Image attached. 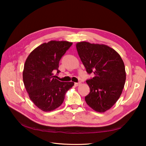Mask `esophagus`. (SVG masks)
Masks as SVG:
<instances>
[{
  "label": "esophagus",
  "mask_w": 146,
  "mask_h": 146,
  "mask_svg": "<svg viewBox=\"0 0 146 146\" xmlns=\"http://www.w3.org/2000/svg\"><path fill=\"white\" fill-rule=\"evenodd\" d=\"M80 82H78V83H74V85H75V86H79V85H80Z\"/></svg>",
  "instance_id": "esophagus-1"
}]
</instances>
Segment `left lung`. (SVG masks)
I'll return each mask as SVG.
<instances>
[{"label": "left lung", "mask_w": 146, "mask_h": 146, "mask_svg": "<svg viewBox=\"0 0 146 146\" xmlns=\"http://www.w3.org/2000/svg\"><path fill=\"white\" fill-rule=\"evenodd\" d=\"M78 54L88 74L94 77L86 80L90 92L85 97L90 107L99 113L111 108L122 94L126 80L125 66L121 56L104 44L80 42Z\"/></svg>", "instance_id": "obj_1"}]
</instances>
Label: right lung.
I'll return each instance as SVG.
<instances>
[{"mask_svg": "<svg viewBox=\"0 0 146 146\" xmlns=\"http://www.w3.org/2000/svg\"><path fill=\"white\" fill-rule=\"evenodd\" d=\"M68 41H50L43 43L30 53L23 70V82L33 104L43 111H51L63 104L65 94L74 83L55 78L59 62L72 46Z\"/></svg>", "mask_w": 146, "mask_h": 146, "instance_id": "add662e5", "label": "right lung"}]
</instances>
